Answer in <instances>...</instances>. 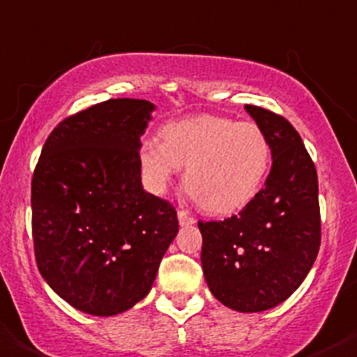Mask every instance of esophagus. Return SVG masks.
<instances>
[{
  "label": "esophagus",
  "mask_w": 357,
  "mask_h": 357,
  "mask_svg": "<svg viewBox=\"0 0 357 357\" xmlns=\"http://www.w3.org/2000/svg\"><path fill=\"white\" fill-rule=\"evenodd\" d=\"M178 222L181 225H191L195 224V216H191V213L188 209H178Z\"/></svg>",
  "instance_id": "obj_1"
}]
</instances>
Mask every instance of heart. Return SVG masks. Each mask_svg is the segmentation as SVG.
Here are the masks:
<instances>
[{
  "mask_svg": "<svg viewBox=\"0 0 357 357\" xmlns=\"http://www.w3.org/2000/svg\"><path fill=\"white\" fill-rule=\"evenodd\" d=\"M162 142L139 146L142 175L151 190L162 191L178 167L191 199L209 213L243 208L260 191L271 164V142L255 123L200 115L162 128Z\"/></svg>",
  "mask_w": 357,
  "mask_h": 357,
  "instance_id": "heart-1",
  "label": "heart"
}]
</instances>
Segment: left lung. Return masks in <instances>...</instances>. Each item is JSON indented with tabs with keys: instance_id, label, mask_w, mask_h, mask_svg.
I'll use <instances>...</instances> for the list:
<instances>
[{
	"instance_id": "8db88e82",
	"label": "left lung",
	"mask_w": 357,
	"mask_h": 357,
	"mask_svg": "<svg viewBox=\"0 0 357 357\" xmlns=\"http://www.w3.org/2000/svg\"><path fill=\"white\" fill-rule=\"evenodd\" d=\"M266 132L273 167L266 185L225 220L199 222L202 269L213 296L238 312L287 300L309 274L321 242L318 173L287 119L245 105Z\"/></svg>"
}]
</instances>
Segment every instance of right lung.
<instances>
[{
  "instance_id": "1",
  "label": "right lung",
  "mask_w": 357,
  "mask_h": 357,
  "mask_svg": "<svg viewBox=\"0 0 357 357\" xmlns=\"http://www.w3.org/2000/svg\"><path fill=\"white\" fill-rule=\"evenodd\" d=\"M153 108L108 99L70 115L33 169L38 269L86 314L114 316L141 301L178 233L175 208L141 184L139 146Z\"/></svg>"
}]
</instances>
